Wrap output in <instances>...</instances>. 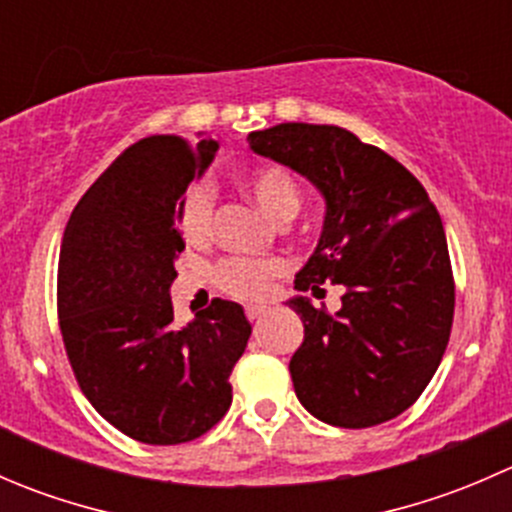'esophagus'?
Listing matches in <instances>:
<instances>
[{"label": "esophagus", "instance_id": "1", "mask_svg": "<svg viewBox=\"0 0 512 512\" xmlns=\"http://www.w3.org/2000/svg\"><path fill=\"white\" fill-rule=\"evenodd\" d=\"M245 314H247V319H250V322H257L260 317H265L267 307H255V304H252V307L245 309Z\"/></svg>", "mask_w": 512, "mask_h": 512}]
</instances>
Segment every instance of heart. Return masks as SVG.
<instances>
[{
    "mask_svg": "<svg viewBox=\"0 0 512 512\" xmlns=\"http://www.w3.org/2000/svg\"><path fill=\"white\" fill-rule=\"evenodd\" d=\"M240 188L275 220H289L299 210V188L292 175L280 165H255L237 175ZM175 225L185 242L198 245L208 240L213 227V193L208 185H193L180 200ZM285 272L282 260H255V257H225L215 267V285L235 299L265 297L272 277Z\"/></svg>",
    "mask_w": 512,
    "mask_h": 512,
    "instance_id": "heart-1",
    "label": "heart"
}]
</instances>
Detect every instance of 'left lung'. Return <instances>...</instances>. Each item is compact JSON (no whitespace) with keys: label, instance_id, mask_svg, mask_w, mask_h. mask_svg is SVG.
<instances>
[{"label":"left lung","instance_id":"left-lung-1","mask_svg":"<svg viewBox=\"0 0 512 512\" xmlns=\"http://www.w3.org/2000/svg\"><path fill=\"white\" fill-rule=\"evenodd\" d=\"M247 141L327 200L319 245L294 287L317 294L324 282L342 285V309L327 314L307 297L289 299L304 324L289 361L299 404L342 428L404 414L441 364L456 307L436 205L399 160L347 128L280 123Z\"/></svg>","mask_w":512,"mask_h":512}]
</instances>
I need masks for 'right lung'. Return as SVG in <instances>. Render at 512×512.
<instances>
[{
    "instance_id": "add662e5",
    "label": "right lung",
    "mask_w": 512,
    "mask_h": 512,
    "mask_svg": "<svg viewBox=\"0 0 512 512\" xmlns=\"http://www.w3.org/2000/svg\"><path fill=\"white\" fill-rule=\"evenodd\" d=\"M215 151L213 138H141L86 190L61 240L56 304L76 381L111 426L151 446L193 441L227 414L232 366L252 334L227 299L173 324L185 250L175 213Z\"/></svg>"
}]
</instances>
